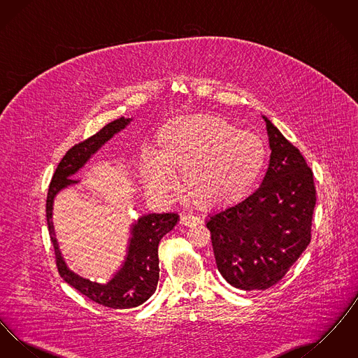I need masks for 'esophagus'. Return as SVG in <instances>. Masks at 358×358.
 <instances>
[{"mask_svg": "<svg viewBox=\"0 0 358 358\" xmlns=\"http://www.w3.org/2000/svg\"><path fill=\"white\" fill-rule=\"evenodd\" d=\"M181 224L187 225V227H194V225L200 224V217H197L196 215H192V213H187L181 217Z\"/></svg>", "mask_w": 358, "mask_h": 358, "instance_id": "esophagus-1", "label": "esophagus"}]
</instances>
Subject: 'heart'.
<instances>
[{"instance_id":"obj_1","label":"heart","mask_w":358,"mask_h":358,"mask_svg":"<svg viewBox=\"0 0 358 358\" xmlns=\"http://www.w3.org/2000/svg\"><path fill=\"white\" fill-rule=\"evenodd\" d=\"M155 142L157 152L139 157L143 184L154 196L173 194L174 174L181 173L187 197L204 206L228 204L254 187L266 166L263 142L216 115L169 120Z\"/></svg>"}]
</instances>
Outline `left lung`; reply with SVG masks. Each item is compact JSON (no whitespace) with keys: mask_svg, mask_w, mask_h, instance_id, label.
<instances>
[{"mask_svg":"<svg viewBox=\"0 0 358 358\" xmlns=\"http://www.w3.org/2000/svg\"><path fill=\"white\" fill-rule=\"evenodd\" d=\"M263 120L271 155L262 185L206 219L219 271L244 291L273 287L299 259L310 244L317 200L303 155L271 120Z\"/></svg>","mask_w":358,"mask_h":358,"instance_id":"left-lung-1","label":"left lung"}]
</instances>
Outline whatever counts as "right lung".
<instances>
[{
	"label": "right lung",
	"instance_id": "right-lung-1",
	"mask_svg": "<svg viewBox=\"0 0 358 358\" xmlns=\"http://www.w3.org/2000/svg\"><path fill=\"white\" fill-rule=\"evenodd\" d=\"M131 120L124 117L113 120L96 134L71 148L57 165L47 196V224L60 276L91 301L110 308H133L145 303L153 295L159 279L158 244L174 228L180 216L177 213H148L139 216L131 225L123 264L107 283H98L69 270L59 248L52 212L56 194L64 187L79 184V180L71 177L80 171L107 141L118 134Z\"/></svg>",
	"mask_w": 358,
	"mask_h": 358
}]
</instances>
